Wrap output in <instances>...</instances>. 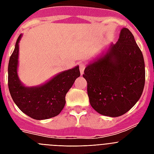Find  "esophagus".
I'll return each mask as SVG.
<instances>
[{"mask_svg":"<svg viewBox=\"0 0 154 154\" xmlns=\"http://www.w3.org/2000/svg\"><path fill=\"white\" fill-rule=\"evenodd\" d=\"M85 68V63H84V62L80 63V64H79V69H80V72H81V74H83Z\"/></svg>","mask_w":154,"mask_h":154,"instance_id":"1","label":"esophagus"}]
</instances>
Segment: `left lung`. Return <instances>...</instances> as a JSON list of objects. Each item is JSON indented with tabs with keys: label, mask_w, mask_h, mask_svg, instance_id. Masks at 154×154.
Masks as SVG:
<instances>
[{
	"label": "left lung",
	"mask_w": 154,
	"mask_h": 154,
	"mask_svg": "<svg viewBox=\"0 0 154 154\" xmlns=\"http://www.w3.org/2000/svg\"><path fill=\"white\" fill-rule=\"evenodd\" d=\"M83 77L90 105L100 114L119 117L134 106L143 92L146 71L132 32L122 29L117 43L90 61Z\"/></svg>",
	"instance_id": "1"
}]
</instances>
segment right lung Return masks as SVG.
Returning <instances> with one entry per match:
<instances>
[{
	"mask_svg": "<svg viewBox=\"0 0 154 154\" xmlns=\"http://www.w3.org/2000/svg\"><path fill=\"white\" fill-rule=\"evenodd\" d=\"M18 37L8 66V85L13 101L24 113L36 120L57 116L65 105V95L80 77L79 66L65 70L38 86L28 87L22 84L17 74L19 42Z\"/></svg>",
	"mask_w": 154,
	"mask_h": 154,
	"instance_id": "1",
	"label": "right lung"
}]
</instances>
